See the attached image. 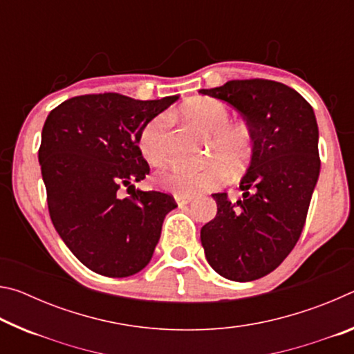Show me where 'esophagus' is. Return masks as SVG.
Segmentation results:
<instances>
[{
	"mask_svg": "<svg viewBox=\"0 0 354 354\" xmlns=\"http://www.w3.org/2000/svg\"><path fill=\"white\" fill-rule=\"evenodd\" d=\"M194 200V196L192 195H175V201L178 203V206H183V205H187Z\"/></svg>",
	"mask_w": 354,
	"mask_h": 354,
	"instance_id": "1",
	"label": "esophagus"
}]
</instances>
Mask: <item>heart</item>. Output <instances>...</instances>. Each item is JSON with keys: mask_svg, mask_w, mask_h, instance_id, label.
Listing matches in <instances>:
<instances>
[{"mask_svg": "<svg viewBox=\"0 0 354 354\" xmlns=\"http://www.w3.org/2000/svg\"><path fill=\"white\" fill-rule=\"evenodd\" d=\"M181 115L205 133L212 136L209 158L220 160L231 171H237L247 162L253 137L243 123L231 122V111L226 103L212 97H195L181 106ZM139 145L143 158L151 165L165 162L169 154V117L158 115L143 127ZM225 170L218 164L201 169L173 165L156 175V184L179 195H194L212 190L225 181Z\"/></svg>", "mask_w": 354, "mask_h": 354, "instance_id": "1", "label": "heart"}]
</instances>
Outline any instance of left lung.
I'll list each match as a JSON object with an SVG mask.
<instances>
[{
	"instance_id": "1",
	"label": "left lung",
	"mask_w": 354,
	"mask_h": 354,
	"mask_svg": "<svg viewBox=\"0 0 354 354\" xmlns=\"http://www.w3.org/2000/svg\"><path fill=\"white\" fill-rule=\"evenodd\" d=\"M203 95L242 113L253 137L242 198L212 194L217 215L201 227L206 259L226 279L247 283L283 262L301 236L320 175L319 127L301 95L268 80L227 81Z\"/></svg>"
}]
</instances>
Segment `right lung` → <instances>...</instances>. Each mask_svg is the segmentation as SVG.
<instances>
[{"instance_id": "obj_1", "label": "right lung", "mask_w": 354, "mask_h": 354, "mask_svg": "<svg viewBox=\"0 0 354 354\" xmlns=\"http://www.w3.org/2000/svg\"><path fill=\"white\" fill-rule=\"evenodd\" d=\"M176 100L82 95L45 120L39 162L48 211L64 243L95 273L124 278L151 261L176 203L162 192L136 189L149 173L139 137ZM123 187L133 189L129 197L121 196Z\"/></svg>"}]
</instances>
